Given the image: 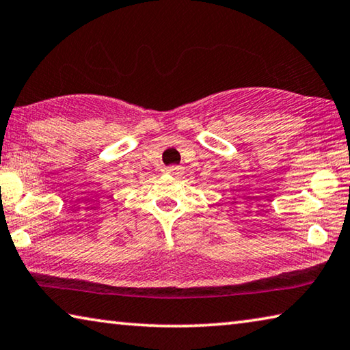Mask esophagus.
<instances>
[{"label":"esophagus","mask_w":350,"mask_h":350,"mask_svg":"<svg viewBox=\"0 0 350 350\" xmlns=\"http://www.w3.org/2000/svg\"><path fill=\"white\" fill-rule=\"evenodd\" d=\"M182 167H179V165H173V167H168L167 171L170 174H180L182 173Z\"/></svg>","instance_id":"34e87169"}]
</instances>
